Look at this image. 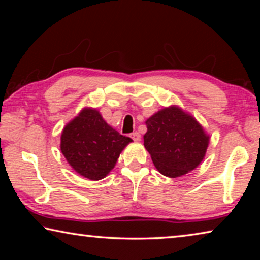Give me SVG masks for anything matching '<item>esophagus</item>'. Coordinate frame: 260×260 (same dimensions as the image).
I'll list each match as a JSON object with an SVG mask.
<instances>
[{
	"label": "esophagus",
	"mask_w": 260,
	"mask_h": 260,
	"mask_svg": "<svg viewBox=\"0 0 260 260\" xmlns=\"http://www.w3.org/2000/svg\"><path fill=\"white\" fill-rule=\"evenodd\" d=\"M131 138L133 139L134 141H140L141 140V135H140L139 132H134V133L131 134Z\"/></svg>",
	"instance_id": "34e87169"
}]
</instances>
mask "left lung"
I'll use <instances>...</instances> for the list:
<instances>
[{
	"instance_id": "left-lung-1",
	"label": "left lung",
	"mask_w": 260,
	"mask_h": 260,
	"mask_svg": "<svg viewBox=\"0 0 260 260\" xmlns=\"http://www.w3.org/2000/svg\"><path fill=\"white\" fill-rule=\"evenodd\" d=\"M146 125L144 147L162 175L181 177L203 160L209 135L190 114L173 105L153 114Z\"/></svg>"
}]
</instances>
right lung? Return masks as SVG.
<instances>
[{
    "label": "right lung",
    "instance_id": "obj_1",
    "mask_svg": "<svg viewBox=\"0 0 260 260\" xmlns=\"http://www.w3.org/2000/svg\"><path fill=\"white\" fill-rule=\"evenodd\" d=\"M129 142L132 139L109 126L98 110L85 108L64 127L60 150L77 173L98 181L107 177Z\"/></svg>",
    "mask_w": 260,
    "mask_h": 260
}]
</instances>
